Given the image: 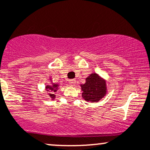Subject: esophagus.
<instances>
[{
	"mask_svg": "<svg viewBox=\"0 0 150 150\" xmlns=\"http://www.w3.org/2000/svg\"><path fill=\"white\" fill-rule=\"evenodd\" d=\"M75 82H76V80L75 79H71V80H69V84L71 86H74L75 85Z\"/></svg>",
	"mask_w": 150,
	"mask_h": 150,
	"instance_id": "34e87169",
	"label": "esophagus"
}]
</instances>
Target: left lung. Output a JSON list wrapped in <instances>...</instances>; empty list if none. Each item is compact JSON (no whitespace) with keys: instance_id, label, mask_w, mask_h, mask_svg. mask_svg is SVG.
Masks as SVG:
<instances>
[{"instance_id":"8db88e82","label":"left lung","mask_w":150,"mask_h":150,"mask_svg":"<svg viewBox=\"0 0 150 150\" xmlns=\"http://www.w3.org/2000/svg\"><path fill=\"white\" fill-rule=\"evenodd\" d=\"M82 97L87 102H98L106 94V80L97 73H92L86 78V82L81 85Z\"/></svg>"}]
</instances>
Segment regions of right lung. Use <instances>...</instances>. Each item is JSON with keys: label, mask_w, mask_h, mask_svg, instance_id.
I'll return each instance as SVG.
<instances>
[{"label": "right lung", "mask_w": 150, "mask_h": 150, "mask_svg": "<svg viewBox=\"0 0 150 150\" xmlns=\"http://www.w3.org/2000/svg\"><path fill=\"white\" fill-rule=\"evenodd\" d=\"M58 84L52 83V85H46V89L47 92H50L49 94L50 98L51 99H54L56 97V95L54 94V92H56L58 90Z\"/></svg>", "instance_id": "obj_1"}]
</instances>
